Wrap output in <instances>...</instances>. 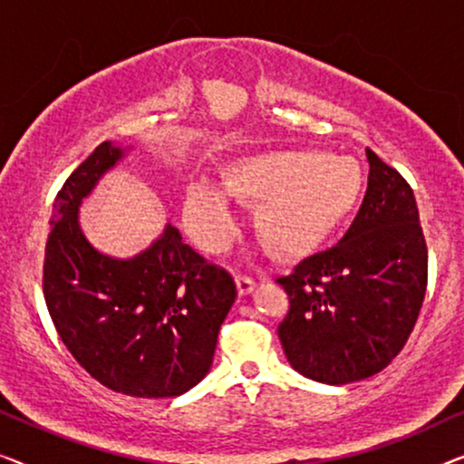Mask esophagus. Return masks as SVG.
<instances>
[{"label": "esophagus", "instance_id": "34e87169", "mask_svg": "<svg viewBox=\"0 0 464 464\" xmlns=\"http://www.w3.org/2000/svg\"><path fill=\"white\" fill-rule=\"evenodd\" d=\"M237 287H238V294L240 295H249L253 289L257 287V283L253 281V278H249V276H237Z\"/></svg>", "mask_w": 464, "mask_h": 464}]
</instances>
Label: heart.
<instances>
[{"label":"heart","instance_id":"b5f03b06","mask_svg":"<svg viewBox=\"0 0 464 464\" xmlns=\"http://www.w3.org/2000/svg\"><path fill=\"white\" fill-rule=\"evenodd\" d=\"M363 188V170L351 156L281 150L238 160L226 183L198 177L183 200V224L196 243L224 253L238 238L234 196L264 200L257 213L262 237L283 256H302L321 245L351 213Z\"/></svg>","mask_w":464,"mask_h":464}]
</instances>
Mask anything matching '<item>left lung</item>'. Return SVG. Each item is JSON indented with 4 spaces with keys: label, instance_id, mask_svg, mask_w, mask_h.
I'll list each match as a JSON object with an SVG mask.
<instances>
[{
    "label": "left lung",
    "instance_id": "obj_1",
    "mask_svg": "<svg viewBox=\"0 0 464 464\" xmlns=\"http://www.w3.org/2000/svg\"><path fill=\"white\" fill-rule=\"evenodd\" d=\"M367 192L340 243L278 283L289 314L278 325L285 357L302 376L348 384L397 357L427 291V243L408 181L365 150Z\"/></svg>",
    "mask_w": 464,
    "mask_h": 464
}]
</instances>
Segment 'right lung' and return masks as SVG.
Returning a JSON list of instances; mask_svg holds the SVG:
<instances>
[{
	"instance_id": "1",
	"label": "right lung",
	"mask_w": 464,
	"mask_h": 464,
	"mask_svg": "<svg viewBox=\"0 0 464 464\" xmlns=\"http://www.w3.org/2000/svg\"><path fill=\"white\" fill-rule=\"evenodd\" d=\"M130 150L101 143L56 194L44 297L63 344L94 380L130 397H177L211 370L237 285L170 224L132 257L107 256L88 240L82 200Z\"/></svg>"
}]
</instances>
